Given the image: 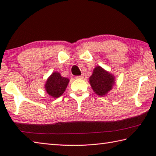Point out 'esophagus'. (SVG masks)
I'll list each match as a JSON object with an SVG mask.
<instances>
[{
	"mask_svg": "<svg viewBox=\"0 0 156 156\" xmlns=\"http://www.w3.org/2000/svg\"><path fill=\"white\" fill-rule=\"evenodd\" d=\"M76 78H77V79H83V75H81V76H76Z\"/></svg>",
	"mask_w": 156,
	"mask_h": 156,
	"instance_id": "esophagus-1",
	"label": "esophagus"
}]
</instances>
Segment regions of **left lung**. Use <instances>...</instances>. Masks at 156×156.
Masks as SVG:
<instances>
[{
  "mask_svg": "<svg viewBox=\"0 0 156 156\" xmlns=\"http://www.w3.org/2000/svg\"><path fill=\"white\" fill-rule=\"evenodd\" d=\"M89 80L95 94L100 96H105L115 85V78L113 73L98 65L94 69L93 73Z\"/></svg>",
  "mask_w": 156,
  "mask_h": 156,
  "instance_id": "1",
  "label": "left lung"
}]
</instances>
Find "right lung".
<instances>
[{"label": "right lung", "mask_w": 156, "mask_h": 156, "mask_svg": "<svg viewBox=\"0 0 156 156\" xmlns=\"http://www.w3.org/2000/svg\"><path fill=\"white\" fill-rule=\"evenodd\" d=\"M69 82V79L62 77L59 72H54L47 79L44 89L50 96L58 98L66 90Z\"/></svg>", "instance_id": "right-lung-1"}]
</instances>
